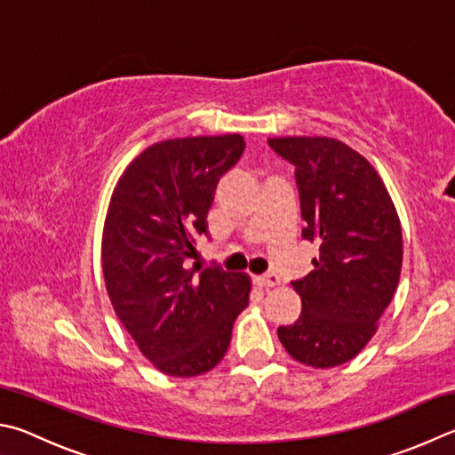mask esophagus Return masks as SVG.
Masks as SVG:
<instances>
[{
	"label": "esophagus",
	"instance_id": "esophagus-1",
	"mask_svg": "<svg viewBox=\"0 0 455 455\" xmlns=\"http://www.w3.org/2000/svg\"><path fill=\"white\" fill-rule=\"evenodd\" d=\"M258 283L261 285V288H274V285L280 283V277H277V274L269 272V274H264L258 277Z\"/></svg>",
	"mask_w": 455,
	"mask_h": 455
}]
</instances>
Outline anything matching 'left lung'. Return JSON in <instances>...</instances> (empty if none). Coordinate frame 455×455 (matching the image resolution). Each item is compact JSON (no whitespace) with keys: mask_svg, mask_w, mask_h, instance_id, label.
<instances>
[{"mask_svg":"<svg viewBox=\"0 0 455 455\" xmlns=\"http://www.w3.org/2000/svg\"><path fill=\"white\" fill-rule=\"evenodd\" d=\"M296 165L301 237L320 245L314 272L291 282L301 315L277 336L293 360L336 368L362 352L397 290L403 243L384 181L370 162L330 138H275Z\"/></svg>","mask_w":455,"mask_h":455,"instance_id":"obj_1","label":"left lung"}]
</instances>
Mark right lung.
<instances>
[{"label":"right lung","instance_id":"obj_1","mask_svg":"<svg viewBox=\"0 0 455 455\" xmlns=\"http://www.w3.org/2000/svg\"><path fill=\"white\" fill-rule=\"evenodd\" d=\"M243 148L237 133L154 143L127 165L111 196L101 242L111 306L167 376L191 378L218 365L248 306L245 275L186 267L197 237L207 235L213 189Z\"/></svg>","mask_w":455,"mask_h":455}]
</instances>
